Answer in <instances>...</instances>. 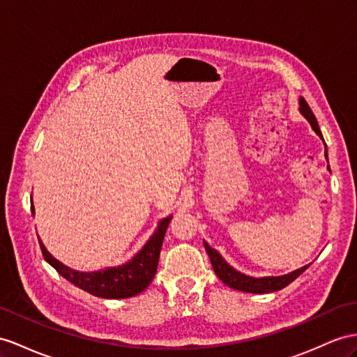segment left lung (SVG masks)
<instances>
[{
	"instance_id": "left-lung-1",
	"label": "left lung",
	"mask_w": 357,
	"mask_h": 357,
	"mask_svg": "<svg viewBox=\"0 0 357 357\" xmlns=\"http://www.w3.org/2000/svg\"><path fill=\"white\" fill-rule=\"evenodd\" d=\"M300 113L303 114L310 126H312V130L321 137L323 139V134L319 131V126L317 122V117L314 116L312 109L307 105L306 100L303 98H300ZM204 245L206 249V253L209 257V261L213 264V268L214 273L218 276L222 282H225L227 287H231L234 289H238V291H244V292H252V294H267V292H273V291H279L282 288H285L287 285L292 280H296L301 273H303L309 266L301 267L296 271H292L289 274H285V276H278V278H250V276H245V274H241L240 271H236L235 268H232L229 264H227L222 257L220 253H218L215 249L209 248V245L204 241Z\"/></svg>"
}]
</instances>
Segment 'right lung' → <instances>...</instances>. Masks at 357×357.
Segmentation results:
<instances>
[{
    "label": "right lung",
    "mask_w": 357,
    "mask_h": 357,
    "mask_svg": "<svg viewBox=\"0 0 357 357\" xmlns=\"http://www.w3.org/2000/svg\"><path fill=\"white\" fill-rule=\"evenodd\" d=\"M31 213L34 214L33 204ZM170 220L172 217H167L160 222L158 229L155 231L144 248L130 262L121 267H112L100 271L81 273L70 270L69 267L63 266L60 261L51 257V253L45 249L40 238L39 244L45 261L56 268L57 273L61 274L66 280L74 283L75 287L100 298H126L140 294L152 282L155 273H157L162 240Z\"/></svg>",
    "instance_id": "1"
}]
</instances>
